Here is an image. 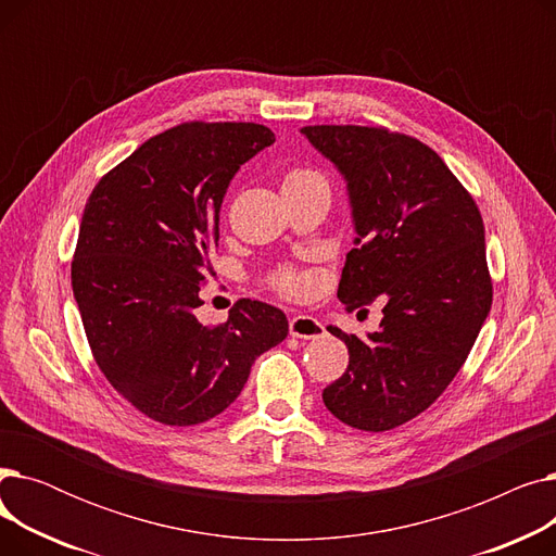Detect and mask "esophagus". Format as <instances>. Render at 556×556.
Wrapping results in <instances>:
<instances>
[{
  "mask_svg": "<svg viewBox=\"0 0 556 556\" xmlns=\"http://www.w3.org/2000/svg\"><path fill=\"white\" fill-rule=\"evenodd\" d=\"M288 331L293 338H302V340H315L325 336V327L317 323L315 317L308 315H295L288 319Z\"/></svg>",
  "mask_w": 556,
  "mask_h": 556,
  "instance_id": "esophagus-1",
  "label": "esophagus"
}]
</instances>
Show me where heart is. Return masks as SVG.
<instances>
[{"label":"heart","mask_w":556,"mask_h":556,"mask_svg":"<svg viewBox=\"0 0 556 556\" xmlns=\"http://www.w3.org/2000/svg\"><path fill=\"white\" fill-rule=\"evenodd\" d=\"M311 185L327 187L325 175L313 170V168H306V166H295V168H290L283 178V189H298V187H311ZM270 286L283 298L302 300L313 290V279L304 270L283 266L270 275Z\"/></svg>","instance_id":"heart-1"}]
</instances>
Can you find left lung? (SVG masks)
<instances>
[{"instance_id":"obj_1","label":"left lung","mask_w":556,"mask_h":556,"mask_svg":"<svg viewBox=\"0 0 556 556\" xmlns=\"http://www.w3.org/2000/svg\"><path fill=\"white\" fill-rule=\"evenodd\" d=\"M344 175L356 245L338 300L346 311L381 300V329L349 349L325 388L342 424L383 432L421 415L451 386L491 311L484 223L473 195L424 141L383 126H306Z\"/></svg>"}]
</instances>
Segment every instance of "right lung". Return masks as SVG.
Returning a JSON list of instances; mask_svg holds the SVG:
<instances>
[{
	"mask_svg": "<svg viewBox=\"0 0 556 556\" xmlns=\"http://www.w3.org/2000/svg\"><path fill=\"white\" fill-rule=\"evenodd\" d=\"M273 141L261 124L187 122L143 141L87 198L72 261L83 329L110 386L153 421L214 419L288 336L286 315L256 300L220 325L195 317L227 185Z\"/></svg>",
	"mask_w": 556,
	"mask_h": 556,
	"instance_id": "1",
	"label": "right lung"
}]
</instances>
